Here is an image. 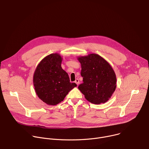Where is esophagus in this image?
<instances>
[{"label":"esophagus","instance_id":"obj_1","mask_svg":"<svg viewBox=\"0 0 149 149\" xmlns=\"http://www.w3.org/2000/svg\"><path fill=\"white\" fill-rule=\"evenodd\" d=\"M75 82L77 84V86H78V85L79 84V79L77 78V79H75Z\"/></svg>","mask_w":149,"mask_h":149}]
</instances>
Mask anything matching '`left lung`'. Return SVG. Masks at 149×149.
<instances>
[{"label": "left lung", "instance_id": "8db88e82", "mask_svg": "<svg viewBox=\"0 0 149 149\" xmlns=\"http://www.w3.org/2000/svg\"><path fill=\"white\" fill-rule=\"evenodd\" d=\"M78 60L83 78L78 89L90 102L99 104L107 102L116 88V75L111 66L95 54L79 56Z\"/></svg>", "mask_w": 149, "mask_h": 149}]
</instances>
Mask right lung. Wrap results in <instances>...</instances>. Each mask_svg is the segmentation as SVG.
Wrapping results in <instances>:
<instances>
[{
    "label": "right lung",
    "instance_id": "add662e5",
    "mask_svg": "<svg viewBox=\"0 0 149 149\" xmlns=\"http://www.w3.org/2000/svg\"><path fill=\"white\" fill-rule=\"evenodd\" d=\"M62 58L52 54L42 59L33 74V86L38 97L48 105H55L62 101L68 93L77 87L70 82L68 74L61 67Z\"/></svg>",
    "mask_w": 149,
    "mask_h": 149
}]
</instances>
